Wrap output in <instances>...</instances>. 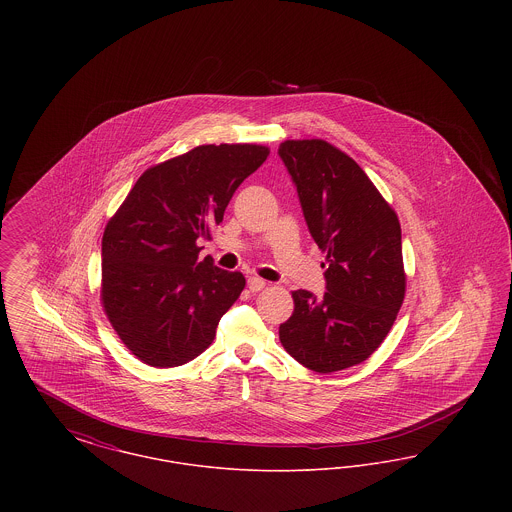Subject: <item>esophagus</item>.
<instances>
[{
    "label": "esophagus",
    "mask_w": 512,
    "mask_h": 512,
    "mask_svg": "<svg viewBox=\"0 0 512 512\" xmlns=\"http://www.w3.org/2000/svg\"><path fill=\"white\" fill-rule=\"evenodd\" d=\"M265 286H267V282L263 278H259V276H249V280H247V288L251 292H261Z\"/></svg>",
    "instance_id": "34e87169"
}]
</instances>
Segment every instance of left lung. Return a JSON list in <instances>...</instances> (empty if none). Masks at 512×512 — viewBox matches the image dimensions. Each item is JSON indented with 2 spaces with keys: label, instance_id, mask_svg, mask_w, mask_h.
<instances>
[{
  "label": "left lung",
  "instance_id": "1",
  "mask_svg": "<svg viewBox=\"0 0 512 512\" xmlns=\"http://www.w3.org/2000/svg\"><path fill=\"white\" fill-rule=\"evenodd\" d=\"M278 155L326 251V292L292 293L280 341L320 374L359 365L388 336L405 297L399 220L365 171L324 140H288Z\"/></svg>",
  "mask_w": 512,
  "mask_h": 512
}]
</instances>
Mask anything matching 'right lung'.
<instances>
[{
    "instance_id": "add662e5",
    "label": "right lung",
    "mask_w": 512,
    "mask_h": 512,
    "mask_svg": "<svg viewBox=\"0 0 512 512\" xmlns=\"http://www.w3.org/2000/svg\"><path fill=\"white\" fill-rule=\"evenodd\" d=\"M268 149L199 146L144 172L101 240V301L122 343L146 365L190 363L244 290L242 272L197 259L238 186Z\"/></svg>"
}]
</instances>
